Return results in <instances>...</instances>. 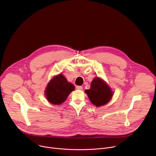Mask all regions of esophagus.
<instances>
[{"label": "esophagus", "instance_id": "1", "mask_svg": "<svg viewBox=\"0 0 156 156\" xmlns=\"http://www.w3.org/2000/svg\"><path fill=\"white\" fill-rule=\"evenodd\" d=\"M76 88H77V90H83V87L81 86H76Z\"/></svg>", "mask_w": 156, "mask_h": 156}]
</instances>
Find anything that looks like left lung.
<instances>
[{"mask_svg":"<svg viewBox=\"0 0 156 156\" xmlns=\"http://www.w3.org/2000/svg\"><path fill=\"white\" fill-rule=\"evenodd\" d=\"M89 99L96 107H100L108 103L113 96V92L108 84L99 77L92 81L90 90H85Z\"/></svg>","mask_w":156,"mask_h":156,"instance_id":"left-lung-1","label":"left lung"}]
</instances>
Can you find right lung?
<instances>
[{
	"label": "right lung",
	"instance_id": "right-lung-1",
	"mask_svg": "<svg viewBox=\"0 0 156 156\" xmlns=\"http://www.w3.org/2000/svg\"><path fill=\"white\" fill-rule=\"evenodd\" d=\"M74 90L75 86L68 82L62 74H59L49 81L46 89L45 94L50 103L60 105L65 102Z\"/></svg>",
	"mask_w": 156,
	"mask_h": 156
}]
</instances>
